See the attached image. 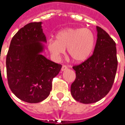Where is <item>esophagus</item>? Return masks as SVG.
Listing matches in <instances>:
<instances>
[{"instance_id":"obj_1","label":"esophagus","mask_w":125,"mask_h":125,"mask_svg":"<svg viewBox=\"0 0 125 125\" xmlns=\"http://www.w3.org/2000/svg\"><path fill=\"white\" fill-rule=\"evenodd\" d=\"M67 68H68V67H67L66 65H63L62 67V70H62V72H63V71H65L66 70H67Z\"/></svg>"}]
</instances>
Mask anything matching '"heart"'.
<instances>
[{"label": "heart", "instance_id": "heart-1", "mask_svg": "<svg viewBox=\"0 0 125 125\" xmlns=\"http://www.w3.org/2000/svg\"><path fill=\"white\" fill-rule=\"evenodd\" d=\"M95 42V36L88 28H67L57 33L55 40H48L46 46L54 60H60L67 48L74 62H81L90 56Z\"/></svg>", "mask_w": 125, "mask_h": 125}]
</instances>
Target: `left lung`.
I'll use <instances>...</instances> for the list:
<instances>
[{
  "mask_svg": "<svg viewBox=\"0 0 125 125\" xmlns=\"http://www.w3.org/2000/svg\"><path fill=\"white\" fill-rule=\"evenodd\" d=\"M97 39L93 55L73 67L76 78L71 85L75 100L93 103L107 95L111 89L117 69L116 44L101 28L97 26Z\"/></svg>",
  "mask_w": 125,
  "mask_h": 125,
  "instance_id": "left-lung-1",
  "label": "left lung"
}]
</instances>
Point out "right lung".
<instances>
[{
	"label": "right lung",
	"mask_w": 125,
	"mask_h": 125,
	"mask_svg": "<svg viewBox=\"0 0 125 125\" xmlns=\"http://www.w3.org/2000/svg\"><path fill=\"white\" fill-rule=\"evenodd\" d=\"M42 22L28 24L18 31L10 42L6 55V74L9 87L20 100L30 103L48 97L52 79L62 65L42 54L46 43Z\"/></svg>",
	"instance_id": "1"
}]
</instances>
